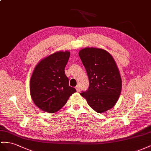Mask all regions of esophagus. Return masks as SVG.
I'll list each match as a JSON object with an SVG mask.
<instances>
[{"mask_svg":"<svg viewBox=\"0 0 151 151\" xmlns=\"http://www.w3.org/2000/svg\"><path fill=\"white\" fill-rule=\"evenodd\" d=\"M76 91L78 92H79L80 91V86H77L76 87Z\"/></svg>","mask_w":151,"mask_h":151,"instance_id":"esophagus-1","label":"esophagus"}]
</instances>
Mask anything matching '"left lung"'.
<instances>
[{
	"label": "left lung",
	"mask_w": 151,
	"mask_h": 151,
	"mask_svg": "<svg viewBox=\"0 0 151 151\" xmlns=\"http://www.w3.org/2000/svg\"><path fill=\"white\" fill-rule=\"evenodd\" d=\"M78 54L89 80L88 89L80 95L96 112H105L115 106L121 92L117 65L110 53L103 48L86 47Z\"/></svg>",
	"instance_id": "1"
}]
</instances>
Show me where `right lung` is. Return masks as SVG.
<instances>
[{
	"label": "right lung",
	"instance_id": "1",
	"mask_svg": "<svg viewBox=\"0 0 151 151\" xmlns=\"http://www.w3.org/2000/svg\"><path fill=\"white\" fill-rule=\"evenodd\" d=\"M68 50L58 51L42 59L34 68L30 80V93L35 105L45 112L55 113L76 92L69 86L64 68Z\"/></svg>",
	"mask_w": 151,
	"mask_h": 151
}]
</instances>
